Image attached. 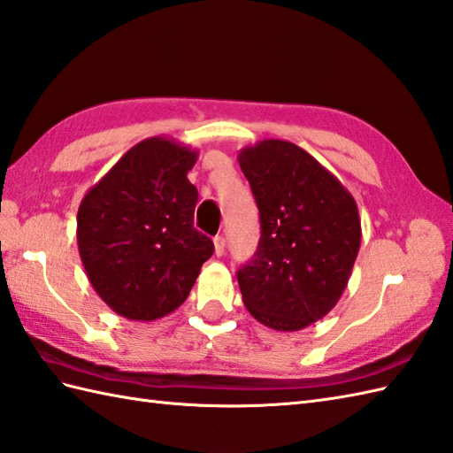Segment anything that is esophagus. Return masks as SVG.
<instances>
[{
    "label": "esophagus",
    "instance_id": "34e87169",
    "mask_svg": "<svg viewBox=\"0 0 453 453\" xmlns=\"http://www.w3.org/2000/svg\"><path fill=\"white\" fill-rule=\"evenodd\" d=\"M214 250H216V257H222L226 252V239L222 235L214 237Z\"/></svg>",
    "mask_w": 453,
    "mask_h": 453
}]
</instances>
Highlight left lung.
Segmentation results:
<instances>
[{
  "label": "left lung",
  "mask_w": 453,
  "mask_h": 453,
  "mask_svg": "<svg viewBox=\"0 0 453 453\" xmlns=\"http://www.w3.org/2000/svg\"><path fill=\"white\" fill-rule=\"evenodd\" d=\"M239 165L260 214L258 249L237 270L245 307L272 330L307 328L335 307L349 281L361 247L355 198L288 141L247 146Z\"/></svg>",
  "instance_id": "left-lung-1"
}]
</instances>
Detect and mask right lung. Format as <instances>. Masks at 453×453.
I'll return each instance as SVG.
<instances>
[{"label": "right lung", "instance_id": "1", "mask_svg": "<svg viewBox=\"0 0 453 453\" xmlns=\"http://www.w3.org/2000/svg\"><path fill=\"white\" fill-rule=\"evenodd\" d=\"M198 152L152 136L90 187L77 214V243L94 291L119 317L152 322L181 304L212 239L193 227Z\"/></svg>", "mask_w": 453, "mask_h": 453}]
</instances>
